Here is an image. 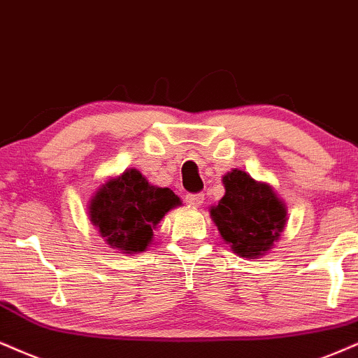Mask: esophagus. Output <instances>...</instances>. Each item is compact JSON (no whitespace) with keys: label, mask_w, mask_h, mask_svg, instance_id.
Wrapping results in <instances>:
<instances>
[{"label":"esophagus","mask_w":358,"mask_h":358,"mask_svg":"<svg viewBox=\"0 0 358 358\" xmlns=\"http://www.w3.org/2000/svg\"><path fill=\"white\" fill-rule=\"evenodd\" d=\"M186 202L192 207H201L204 204V194H187Z\"/></svg>","instance_id":"1"}]
</instances>
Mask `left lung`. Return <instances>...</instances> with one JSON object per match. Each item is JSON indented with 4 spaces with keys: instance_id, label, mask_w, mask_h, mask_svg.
I'll list each match as a JSON object with an SVG mask.
<instances>
[{
    "instance_id": "8db88e82",
    "label": "left lung",
    "mask_w": 358,
    "mask_h": 358,
    "mask_svg": "<svg viewBox=\"0 0 358 358\" xmlns=\"http://www.w3.org/2000/svg\"><path fill=\"white\" fill-rule=\"evenodd\" d=\"M222 184L226 194L209 209L220 237L239 257H264L285 231V202L271 184L255 180L245 171H229Z\"/></svg>"
}]
</instances>
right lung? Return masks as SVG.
I'll list each match as a JSON object with an SVG mask.
<instances>
[{
	"instance_id": "right-lung-1",
	"label": "right lung",
	"mask_w": 358,
	"mask_h": 358,
	"mask_svg": "<svg viewBox=\"0 0 358 358\" xmlns=\"http://www.w3.org/2000/svg\"><path fill=\"white\" fill-rule=\"evenodd\" d=\"M182 201L169 187L152 186L134 167L99 184L87 204L91 224L111 249L139 254L151 245L154 229Z\"/></svg>"
}]
</instances>
